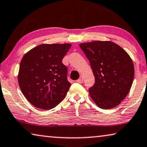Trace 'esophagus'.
Segmentation results:
<instances>
[{"label":"esophagus","mask_w":147,"mask_h":147,"mask_svg":"<svg viewBox=\"0 0 147 147\" xmlns=\"http://www.w3.org/2000/svg\"><path fill=\"white\" fill-rule=\"evenodd\" d=\"M76 82H78V83H82V82H83V78H82V76H80V77L76 80Z\"/></svg>","instance_id":"obj_1"}]
</instances>
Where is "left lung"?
<instances>
[{"label": "left lung", "instance_id": "obj_1", "mask_svg": "<svg viewBox=\"0 0 147 147\" xmlns=\"http://www.w3.org/2000/svg\"><path fill=\"white\" fill-rule=\"evenodd\" d=\"M80 49L90 62L95 78L89 94L99 108L109 109L125 98L133 82L135 69L131 58L111 41L81 43Z\"/></svg>", "mask_w": 147, "mask_h": 147}]
</instances>
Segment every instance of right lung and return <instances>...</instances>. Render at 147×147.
Instances as JSON below:
<instances>
[{"label": "right lung", "instance_id": "obj_1", "mask_svg": "<svg viewBox=\"0 0 147 147\" xmlns=\"http://www.w3.org/2000/svg\"><path fill=\"white\" fill-rule=\"evenodd\" d=\"M71 47L67 44H42L23 56L18 81L22 94L36 108L50 110L65 98L71 86L68 69L62 60Z\"/></svg>", "mask_w": 147, "mask_h": 147}]
</instances>
